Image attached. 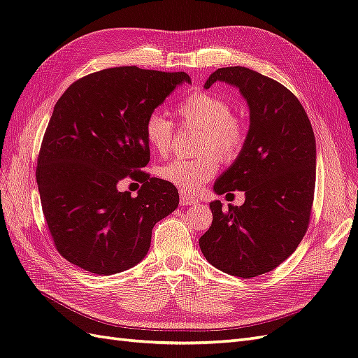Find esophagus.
Instances as JSON below:
<instances>
[{"instance_id":"esophagus-1","label":"esophagus","mask_w":358,"mask_h":358,"mask_svg":"<svg viewBox=\"0 0 358 358\" xmlns=\"http://www.w3.org/2000/svg\"><path fill=\"white\" fill-rule=\"evenodd\" d=\"M180 205L194 206V205H197V200L193 196H189V194H187V193H184V191H182V193H180Z\"/></svg>"}]
</instances>
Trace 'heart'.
Here are the masks:
<instances>
[{
    "label": "heart",
    "instance_id": "b5f03b06",
    "mask_svg": "<svg viewBox=\"0 0 358 358\" xmlns=\"http://www.w3.org/2000/svg\"><path fill=\"white\" fill-rule=\"evenodd\" d=\"M182 124L200 130L194 159L176 158L159 169V176L185 191H196L217 171V158L232 161L246 143V126L231 113V104L209 92L191 94L176 108ZM145 141L155 152L165 155L170 149L173 124L161 113H150L144 123ZM212 153L209 154L208 152Z\"/></svg>",
    "mask_w": 358,
    "mask_h": 358
}]
</instances>
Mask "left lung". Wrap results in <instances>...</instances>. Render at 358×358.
<instances>
[{"mask_svg":"<svg viewBox=\"0 0 358 358\" xmlns=\"http://www.w3.org/2000/svg\"><path fill=\"white\" fill-rule=\"evenodd\" d=\"M238 88L249 106L246 143L215 180L214 193L243 191L241 206L209 203L213 224L199 240L205 258L224 273L254 278L289 258L307 232L316 182V139L307 112L273 78L245 66L219 68L205 83Z\"/></svg>","mask_w":358,"mask_h":358,"instance_id":"left-lung-1","label":"left lung"}]
</instances>
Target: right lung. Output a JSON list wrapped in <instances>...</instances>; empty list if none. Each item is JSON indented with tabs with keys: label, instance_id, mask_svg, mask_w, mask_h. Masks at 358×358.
<instances>
[{
	"label": "right lung",
	"instance_id": "1",
	"mask_svg": "<svg viewBox=\"0 0 358 358\" xmlns=\"http://www.w3.org/2000/svg\"><path fill=\"white\" fill-rule=\"evenodd\" d=\"M187 73L117 66L78 78L62 94L42 139L36 180L56 249L86 272L113 275L136 266L153 226L179 205L176 187L141 171L150 161L147 117ZM126 177L143 185L120 192Z\"/></svg>",
	"mask_w": 358,
	"mask_h": 358
}]
</instances>
